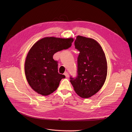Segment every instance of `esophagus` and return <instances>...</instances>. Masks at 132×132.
<instances>
[{"mask_svg":"<svg viewBox=\"0 0 132 132\" xmlns=\"http://www.w3.org/2000/svg\"><path fill=\"white\" fill-rule=\"evenodd\" d=\"M64 75H65V77H66V78H69V74H68V73L65 72V73H64Z\"/></svg>","mask_w":132,"mask_h":132,"instance_id":"34e87169","label":"esophagus"}]
</instances>
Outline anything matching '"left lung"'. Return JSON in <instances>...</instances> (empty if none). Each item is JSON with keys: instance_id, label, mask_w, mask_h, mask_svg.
<instances>
[{"instance_id": "8db88e82", "label": "left lung", "mask_w": 132, "mask_h": 132, "mask_svg": "<svg viewBox=\"0 0 132 132\" xmlns=\"http://www.w3.org/2000/svg\"><path fill=\"white\" fill-rule=\"evenodd\" d=\"M75 47L78 58V76L70 77L74 90L80 97L89 98L96 94L105 82L107 63L102 47L94 39L78 36Z\"/></svg>"}]
</instances>
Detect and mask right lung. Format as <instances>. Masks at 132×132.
I'll use <instances>...</instances> for the list:
<instances>
[{
    "mask_svg": "<svg viewBox=\"0 0 132 132\" xmlns=\"http://www.w3.org/2000/svg\"><path fill=\"white\" fill-rule=\"evenodd\" d=\"M73 38L44 37L36 42L28 52L25 62V73L29 85L35 91L47 96L56 90L65 75L58 72L54 53L70 47Z\"/></svg>",
    "mask_w": 132,
    "mask_h": 132,
    "instance_id": "add662e5",
    "label": "right lung"
}]
</instances>
